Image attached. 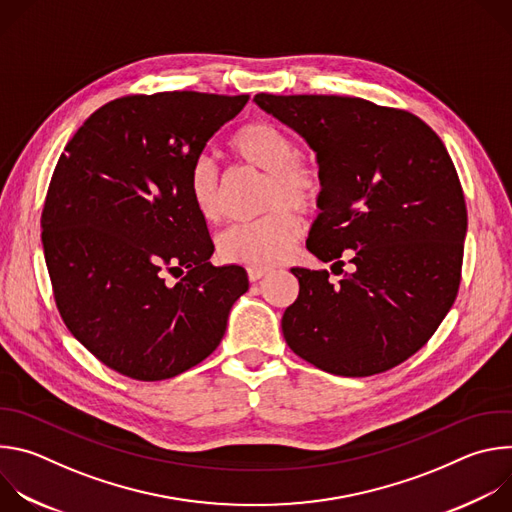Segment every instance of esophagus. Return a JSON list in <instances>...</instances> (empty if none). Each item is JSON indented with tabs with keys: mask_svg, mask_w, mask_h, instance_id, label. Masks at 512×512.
<instances>
[{
	"mask_svg": "<svg viewBox=\"0 0 512 512\" xmlns=\"http://www.w3.org/2000/svg\"><path fill=\"white\" fill-rule=\"evenodd\" d=\"M271 269L269 267H255V265H251V267H247V275H249V279L251 281H257V279H261L263 275H267Z\"/></svg>",
	"mask_w": 512,
	"mask_h": 512,
	"instance_id": "obj_1",
	"label": "esophagus"
}]
</instances>
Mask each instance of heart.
Instances as JSON below:
<instances>
[{
  "label": "heart",
  "instance_id": "heart-1",
  "mask_svg": "<svg viewBox=\"0 0 512 512\" xmlns=\"http://www.w3.org/2000/svg\"><path fill=\"white\" fill-rule=\"evenodd\" d=\"M229 152L245 166L265 174L263 208L272 210L249 223H239L216 239L218 257L241 265H273L302 235V218L287 208H316L322 196L318 168L296 156V145L271 123L255 121L239 127L229 139ZM188 196L204 223L221 218L218 172L208 158H196L188 172Z\"/></svg>",
  "mask_w": 512,
  "mask_h": 512
}]
</instances>
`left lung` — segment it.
Segmentation results:
<instances>
[{
	"label": "left lung",
	"instance_id": "obj_1",
	"mask_svg": "<svg viewBox=\"0 0 512 512\" xmlns=\"http://www.w3.org/2000/svg\"><path fill=\"white\" fill-rule=\"evenodd\" d=\"M316 154L320 214L306 247L342 273L291 267L298 300L287 346L338 377H371L415 354L450 312L462 271L466 202L442 139L419 117L356 97L255 95Z\"/></svg>",
	"mask_w": 512,
	"mask_h": 512
}]
</instances>
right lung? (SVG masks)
<instances>
[{
	"instance_id": "right-lung-1",
	"label": "right lung",
	"mask_w": 512,
	"mask_h": 512,
	"mask_svg": "<svg viewBox=\"0 0 512 512\" xmlns=\"http://www.w3.org/2000/svg\"><path fill=\"white\" fill-rule=\"evenodd\" d=\"M247 95L156 93L115 99L56 164L42 245L58 312L91 354L135 381L172 379L221 344L249 289L188 196L190 166ZM187 273L176 284L165 275Z\"/></svg>"
}]
</instances>
